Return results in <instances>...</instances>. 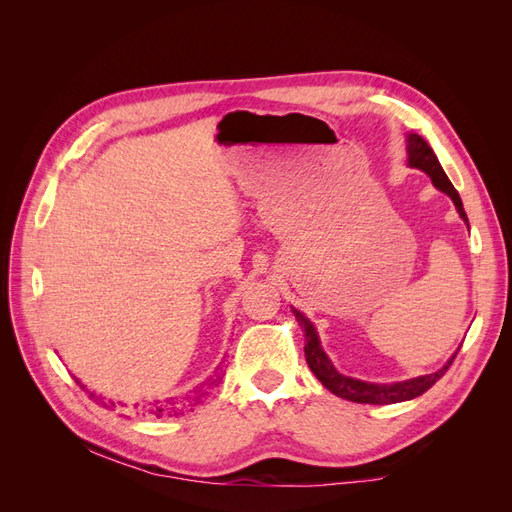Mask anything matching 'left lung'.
Here are the masks:
<instances>
[{"instance_id": "1", "label": "left lung", "mask_w": 512, "mask_h": 512, "mask_svg": "<svg viewBox=\"0 0 512 512\" xmlns=\"http://www.w3.org/2000/svg\"><path fill=\"white\" fill-rule=\"evenodd\" d=\"M408 160H410V166L425 170V173L431 177L433 185H436L438 190H442L444 194L453 198V203H455L459 215L468 222L466 211H463V203L459 198V192L455 190V185L448 181L446 173H444L438 158H436V153L431 151V147L418 134L408 136ZM292 312H294V316H297L299 324L303 327V333H305V342H307L305 344V361H307L309 369L314 371L316 378L324 386H327V389L333 395L344 397L348 401H354V404L384 406V404H399V401H408V399L423 395L446 374V369L451 367V363L455 359V356H453V359L448 361L442 369H438L436 374L421 376V378L406 380V382H397V384H371V382H363V380H354V378L342 376L331 365L329 356L324 354L322 348H320L314 324L309 322L301 312H297V309H292Z\"/></svg>"}]
</instances>
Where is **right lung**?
<instances>
[{
	"label": "right lung",
	"mask_w": 512,
	"mask_h": 512,
	"mask_svg": "<svg viewBox=\"0 0 512 512\" xmlns=\"http://www.w3.org/2000/svg\"><path fill=\"white\" fill-rule=\"evenodd\" d=\"M205 395V393H203ZM91 397H94V393H91ZM192 406V404H190ZM185 410H188V404L185 401H179V399H168V401H156V404H149L145 408V412L149 414H156V416H179L183 414Z\"/></svg>",
	"instance_id": "1"
}]
</instances>
